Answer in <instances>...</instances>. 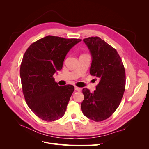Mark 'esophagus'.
I'll return each mask as SVG.
<instances>
[{
    "mask_svg": "<svg viewBox=\"0 0 149 149\" xmlns=\"http://www.w3.org/2000/svg\"><path fill=\"white\" fill-rule=\"evenodd\" d=\"M74 89L76 90V91H81V89L80 88L77 87V86H75L74 87Z\"/></svg>",
    "mask_w": 149,
    "mask_h": 149,
    "instance_id": "obj_1",
    "label": "esophagus"
}]
</instances>
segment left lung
I'll use <instances>...</instances> for the list:
<instances>
[{"instance_id":"obj_1","label":"left lung","mask_w":149,"mask_h":149,"mask_svg":"<svg viewBox=\"0 0 149 149\" xmlns=\"http://www.w3.org/2000/svg\"><path fill=\"white\" fill-rule=\"evenodd\" d=\"M92 58L90 74L100 79L94 92L83 88L81 107L86 118L102 121L114 113L123 96L125 73L116 49L100 37L83 39Z\"/></svg>"}]
</instances>
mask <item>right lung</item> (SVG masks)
<instances>
[{
    "label": "right lung",
    "mask_w": 149,
    "mask_h": 149,
    "mask_svg": "<svg viewBox=\"0 0 149 149\" xmlns=\"http://www.w3.org/2000/svg\"><path fill=\"white\" fill-rule=\"evenodd\" d=\"M81 39L48 35L37 40L25 52L20 66L22 90L30 109L47 122L64 116L73 85L60 86L53 75L62 69L67 53Z\"/></svg>",
    "instance_id": "obj_1"
}]
</instances>
